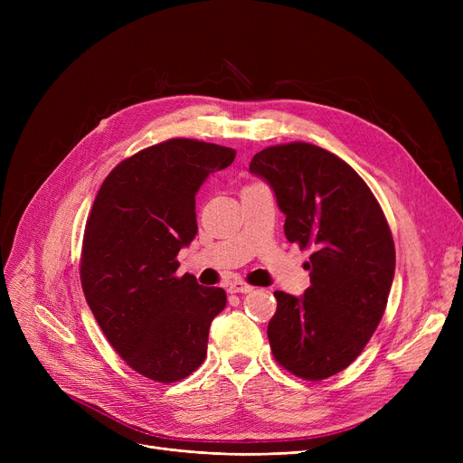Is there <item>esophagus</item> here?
Masks as SVG:
<instances>
[{
	"label": "esophagus",
	"mask_w": 463,
	"mask_h": 463,
	"mask_svg": "<svg viewBox=\"0 0 463 463\" xmlns=\"http://www.w3.org/2000/svg\"><path fill=\"white\" fill-rule=\"evenodd\" d=\"M227 290H229V293H251L253 287L246 281H231L227 285Z\"/></svg>",
	"instance_id": "obj_1"
}]
</instances>
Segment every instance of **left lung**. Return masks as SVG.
Masks as SVG:
<instances>
[{
  "instance_id": "left-lung-1",
  "label": "left lung",
  "mask_w": 463,
  "mask_h": 463,
  "mask_svg": "<svg viewBox=\"0 0 463 463\" xmlns=\"http://www.w3.org/2000/svg\"><path fill=\"white\" fill-rule=\"evenodd\" d=\"M250 170L272 185L287 240L313 251L304 297L274 293L272 354L304 381L328 379L364 351L383 319L396 266L391 227L356 170L319 146H269Z\"/></svg>"
}]
</instances>
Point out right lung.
<instances>
[{
    "mask_svg": "<svg viewBox=\"0 0 463 463\" xmlns=\"http://www.w3.org/2000/svg\"><path fill=\"white\" fill-rule=\"evenodd\" d=\"M234 157L197 138L154 144L110 170L88 215L86 302L114 351L156 383H178L201 366L210 325L227 304L223 288L176 276V257L197 234L194 194Z\"/></svg>",
    "mask_w": 463,
    "mask_h": 463,
    "instance_id": "right-lung-1",
    "label": "right lung"
}]
</instances>
